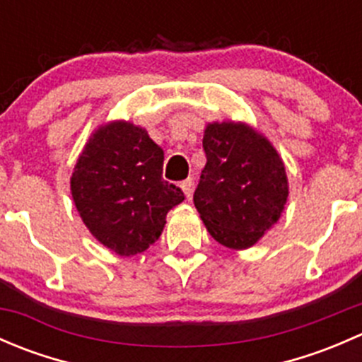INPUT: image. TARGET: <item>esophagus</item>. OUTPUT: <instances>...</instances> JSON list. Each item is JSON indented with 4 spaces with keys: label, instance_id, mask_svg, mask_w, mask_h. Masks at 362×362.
<instances>
[{
    "label": "esophagus",
    "instance_id": "obj_1",
    "mask_svg": "<svg viewBox=\"0 0 362 362\" xmlns=\"http://www.w3.org/2000/svg\"><path fill=\"white\" fill-rule=\"evenodd\" d=\"M192 185H194V180H192V178H187V180L180 182V189H182V191H184L185 198H191Z\"/></svg>",
    "mask_w": 362,
    "mask_h": 362
}]
</instances>
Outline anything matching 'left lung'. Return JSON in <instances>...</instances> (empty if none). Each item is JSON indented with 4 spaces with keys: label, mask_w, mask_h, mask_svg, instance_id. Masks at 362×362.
<instances>
[{
    "label": "left lung",
    "mask_w": 362,
    "mask_h": 362,
    "mask_svg": "<svg viewBox=\"0 0 362 362\" xmlns=\"http://www.w3.org/2000/svg\"><path fill=\"white\" fill-rule=\"evenodd\" d=\"M206 164L194 206L208 233L228 249H249L276 224L289 196L284 160L268 138L243 122L204 129Z\"/></svg>",
    "instance_id": "8db88e82"
}]
</instances>
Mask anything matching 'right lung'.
Masks as SVG:
<instances>
[{
	"label": "right lung",
	"instance_id": "right-lung-1",
	"mask_svg": "<svg viewBox=\"0 0 362 362\" xmlns=\"http://www.w3.org/2000/svg\"><path fill=\"white\" fill-rule=\"evenodd\" d=\"M164 152L140 126L113 120L90 134L71 175V196L90 235L115 254L147 250L166 214L184 202L163 180Z\"/></svg>",
	"mask_w": 362,
	"mask_h": 362
}]
</instances>
